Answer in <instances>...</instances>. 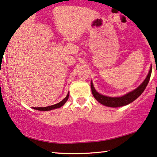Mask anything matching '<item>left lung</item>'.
<instances>
[{
	"instance_id": "1",
	"label": "left lung",
	"mask_w": 157,
	"mask_h": 157,
	"mask_svg": "<svg viewBox=\"0 0 157 157\" xmlns=\"http://www.w3.org/2000/svg\"><path fill=\"white\" fill-rule=\"evenodd\" d=\"M151 72H152V66H151L148 74L147 76H146V79L144 80V82H143L139 86L137 87L135 90L126 93L125 95H124V96H122L110 97V96H104V95L101 94V93L97 92L96 89H95L94 86H93L92 80H91V82H90L91 91H92L93 96H94V98L96 99L97 101H98L100 104L104 105V106H109V107H113V108L126 106V105H128L129 104H130V103H132V101H134L136 98H138V97L142 94V93L144 92L145 89H146L148 82H149Z\"/></svg>"
}]
</instances>
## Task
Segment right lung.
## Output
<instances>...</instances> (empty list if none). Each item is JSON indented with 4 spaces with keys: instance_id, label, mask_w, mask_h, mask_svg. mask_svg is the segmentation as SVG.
Segmentation results:
<instances>
[{
    "instance_id": "add662e5",
    "label": "right lung",
    "mask_w": 157,
    "mask_h": 157,
    "mask_svg": "<svg viewBox=\"0 0 157 157\" xmlns=\"http://www.w3.org/2000/svg\"><path fill=\"white\" fill-rule=\"evenodd\" d=\"M69 92H68V93H67V96L65 97V98L63 99L61 101L58 103V104H56L54 105H51V106H48L46 107H33V109H36V110H38V111H50V110L60 108V107L64 106V104L67 101V100H68V98H69Z\"/></svg>"
}]
</instances>
